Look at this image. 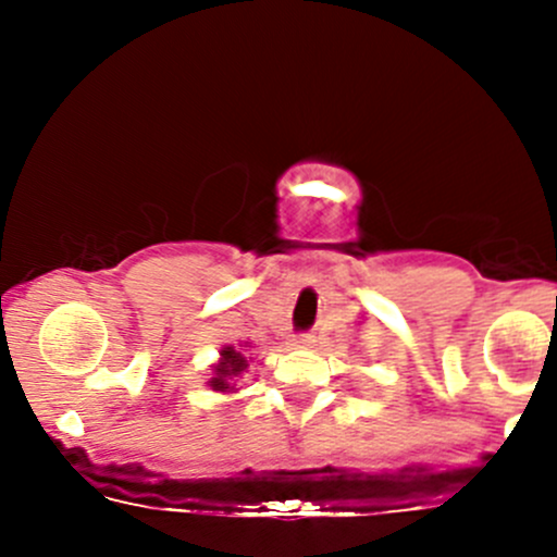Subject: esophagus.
Wrapping results in <instances>:
<instances>
[{
  "mask_svg": "<svg viewBox=\"0 0 557 557\" xmlns=\"http://www.w3.org/2000/svg\"><path fill=\"white\" fill-rule=\"evenodd\" d=\"M314 336L312 334H296L294 336V345H312Z\"/></svg>",
  "mask_w": 557,
  "mask_h": 557,
  "instance_id": "1",
  "label": "esophagus"
}]
</instances>
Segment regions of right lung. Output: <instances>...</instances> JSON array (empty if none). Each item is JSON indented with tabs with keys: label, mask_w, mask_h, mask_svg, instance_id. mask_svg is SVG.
Wrapping results in <instances>:
<instances>
[{
	"label": "right lung",
	"mask_w": 557,
	"mask_h": 557,
	"mask_svg": "<svg viewBox=\"0 0 557 557\" xmlns=\"http://www.w3.org/2000/svg\"><path fill=\"white\" fill-rule=\"evenodd\" d=\"M221 356H223V361L215 367V377L210 380V385H212V391L228 393V391H234V377L245 372L247 361H245L243 352L234 350V347H223Z\"/></svg>",
	"instance_id": "1"
}]
</instances>
